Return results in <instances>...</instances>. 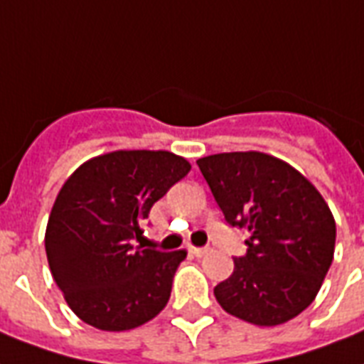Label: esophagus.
Masks as SVG:
<instances>
[{
  "instance_id": "1",
  "label": "esophagus",
  "mask_w": 364,
  "mask_h": 364,
  "mask_svg": "<svg viewBox=\"0 0 364 364\" xmlns=\"http://www.w3.org/2000/svg\"><path fill=\"white\" fill-rule=\"evenodd\" d=\"M190 252L193 256H197V258H201V256H205L210 252V247H191Z\"/></svg>"
}]
</instances>
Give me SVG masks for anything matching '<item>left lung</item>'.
<instances>
[{
    "label": "left lung",
    "mask_w": 364,
    "mask_h": 364,
    "mask_svg": "<svg viewBox=\"0 0 364 364\" xmlns=\"http://www.w3.org/2000/svg\"><path fill=\"white\" fill-rule=\"evenodd\" d=\"M230 226L245 228L247 255L214 287L228 314L258 326L300 315L334 258L336 222L317 188L289 163L262 151L197 159Z\"/></svg>",
    "instance_id": "8db88e82"
}]
</instances>
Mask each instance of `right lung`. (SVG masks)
Masks as SVG:
<instances>
[{"mask_svg": "<svg viewBox=\"0 0 364 364\" xmlns=\"http://www.w3.org/2000/svg\"><path fill=\"white\" fill-rule=\"evenodd\" d=\"M191 165L171 151L119 150L85 161L64 182L50 210L45 250L68 306L100 331H131L171 298L186 250L132 247L142 224Z\"/></svg>", "mask_w": 364, "mask_h": 364, "instance_id": "1", "label": "right lung"}]
</instances>
